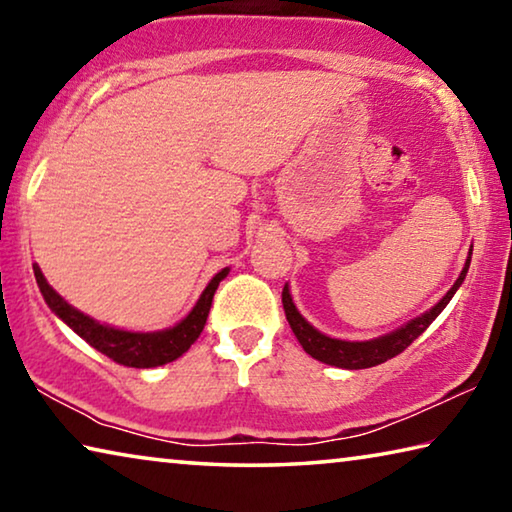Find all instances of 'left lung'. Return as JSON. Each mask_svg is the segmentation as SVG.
I'll return each mask as SVG.
<instances>
[{
	"label": "left lung",
	"mask_w": 512,
	"mask_h": 512,
	"mask_svg": "<svg viewBox=\"0 0 512 512\" xmlns=\"http://www.w3.org/2000/svg\"><path fill=\"white\" fill-rule=\"evenodd\" d=\"M470 259H472V250H470V257H467L461 275H458V280L454 282V287L445 293L443 300H440L438 305H433L429 311H424L422 316L409 320V323L402 325L400 329H395V332L379 336V339L341 341V339H332V336L318 332L314 325H309L307 320L302 318V314L296 309V305H293V298L289 293V284H284V289H282L284 314H287L289 325L293 329V334H296L298 343L302 345V350L311 354L314 359L327 363V366L348 368V370H361V368L379 366V363L393 359V357H397V354L409 348V345L415 339H418L424 329H427L433 323V320L438 318L440 311L447 307V302L454 298V293L463 284L465 275H467V268H470Z\"/></svg>",
	"instance_id": "obj_1"
}]
</instances>
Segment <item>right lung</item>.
Segmentation results:
<instances>
[{"label": "right lung", "instance_id": "1", "mask_svg": "<svg viewBox=\"0 0 512 512\" xmlns=\"http://www.w3.org/2000/svg\"><path fill=\"white\" fill-rule=\"evenodd\" d=\"M228 271L230 268H223V271L212 277L194 309L189 311L178 325L160 329V332H126V329L103 325L99 320L85 316L83 311L74 309L67 300L60 298L58 293L49 287L40 266L33 264L36 282L49 309L54 311L67 327H72L83 341H88L94 350H99L101 354H106L108 359L128 368H155L183 357V354L192 348V343L201 336L207 314H210L216 287H219V282L228 275Z\"/></svg>", "mask_w": 512, "mask_h": 512}]
</instances>
